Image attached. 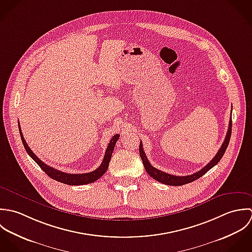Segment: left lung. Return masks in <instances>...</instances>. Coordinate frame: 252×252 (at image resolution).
I'll use <instances>...</instances> for the list:
<instances>
[{
    "instance_id": "8db88e82",
    "label": "left lung",
    "mask_w": 252,
    "mask_h": 252,
    "mask_svg": "<svg viewBox=\"0 0 252 252\" xmlns=\"http://www.w3.org/2000/svg\"><path fill=\"white\" fill-rule=\"evenodd\" d=\"M231 133H232V115H231V119H230V122H229V128H228L225 140H224L222 146L220 147L219 151L217 152V154L215 155V157L203 168H201L200 171H198L196 173H193V174H190V175H187V176L172 175V174L163 172V171L158 170L156 167H154L151 163L149 162V160H148V158L145 155V152L143 150V145H142L141 141H140V145H139V154H140L141 159L143 161L145 170L147 171V173L151 176L152 178H154L155 180H157V181H158L162 184H165V185L181 186V185H185L187 183H190V182H193V181L199 179L205 172H207L209 169H211L214 165H216L219 162V160L222 158L224 153L226 152V149L229 145L230 138H231Z\"/></svg>"
}]
</instances>
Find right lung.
Listing matches in <instances>:
<instances>
[{
  "label": "right lung",
  "instance_id": "add662e5",
  "mask_svg": "<svg viewBox=\"0 0 252 252\" xmlns=\"http://www.w3.org/2000/svg\"><path fill=\"white\" fill-rule=\"evenodd\" d=\"M18 128H19V133H20V137H21V140H22V143H23V146L25 148L26 152L28 153V155L37 162V164H39V166L51 177L52 179L58 181V182H61V183H64V184H67V185H85V184H90V183H93L94 181H96L97 179H99L101 176L107 171L108 169V166H109V162L111 160V157H112V154H113V150L115 148V145H116V142L118 141L119 137H120V134H116L114 135L112 138H111V141L109 142V145L106 149L105 152V155H104V158H103V160H102V163L100 164V166L98 168H96L95 170L92 171V172H89V173H80V174H72V173H66V172H62L60 170H57L53 167H51L50 165H48L47 163H45L44 161H42L29 148V146L27 145L24 137H23V134H22V131H21V128H20V126H19V123H18Z\"/></svg>",
  "mask_w": 252,
  "mask_h": 252
}]
</instances>
